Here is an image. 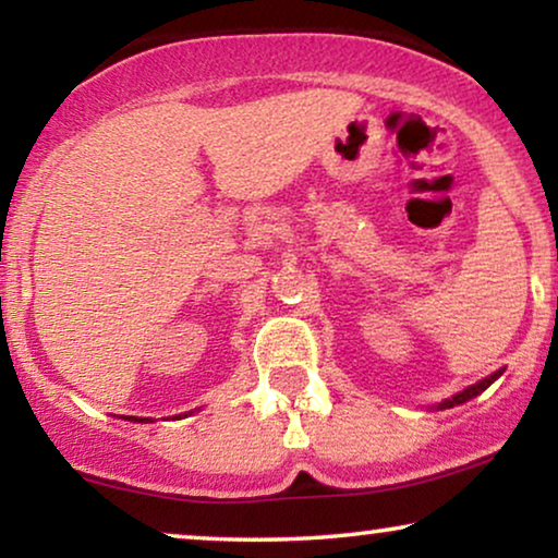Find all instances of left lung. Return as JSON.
<instances>
[{
  "label": "left lung",
  "mask_w": 558,
  "mask_h": 558,
  "mask_svg": "<svg viewBox=\"0 0 558 558\" xmlns=\"http://www.w3.org/2000/svg\"><path fill=\"white\" fill-rule=\"evenodd\" d=\"M502 376V371H495L493 376H487V378H483V380H477V384H472L470 388H464V391H460V393H454L452 399H447V401H441L437 409H452V407H460V403H464V401H470V399H475V396H480L485 391L487 386L493 384V380H498Z\"/></svg>",
  "instance_id": "1"
}]
</instances>
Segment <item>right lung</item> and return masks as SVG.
I'll return each mask as SVG.
<instances>
[{
	"label": "right lung",
	"instance_id": "1",
	"mask_svg": "<svg viewBox=\"0 0 558 558\" xmlns=\"http://www.w3.org/2000/svg\"><path fill=\"white\" fill-rule=\"evenodd\" d=\"M126 418H132V422H144V424L151 422V418H140V416H126Z\"/></svg>",
	"mask_w": 558,
	"mask_h": 558
}]
</instances>
